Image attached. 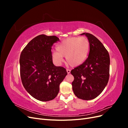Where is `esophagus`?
Instances as JSON below:
<instances>
[{
    "label": "esophagus",
    "mask_w": 128,
    "mask_h": 128,
    "mask_svg": "<svg viewBox=\"0 0 128 128\" xmlns=\"http://www.w3.org/2000/svg\"><path fill=\"white\" fill-rule=\"evenodd\" d=\"M67 72L68 74H69L70 72V70H69V69H67Z\"/></svg>",
    "instance_id": "1"
}]
</instances>
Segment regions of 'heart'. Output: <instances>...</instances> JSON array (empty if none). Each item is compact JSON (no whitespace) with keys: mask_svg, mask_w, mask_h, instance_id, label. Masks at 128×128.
<instances>
[{"mask_svg":"<svg viewBox=\"0 0 128 128\" xmlns=\"http://www.w3.org/2000/svg\"><path fill=\"white\" fill-rule=\"evenodd\" d=\"M90 42L85 37H71L62 40L56 46L57 51H53L52 58L57 64H60L66 57L67 64L78 67L86 61L88 57Z\"/></svg>","mask_w":128,"mask_h":128,"instance_id":"heart-1","label":"heart"}]
</instances>
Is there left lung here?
I'll use <instances>...</instances> for the list:
<instances>
[{
    "label": "left lung",
    "instance_id": "8db88e82",
    "mask_svg": "<svg viewBox=\"0 0 128 128\" xmlns=\"http://www.w3.org/2000/svg\"><path fill=\"white\" fill-rule=\"evenodd\" d=\"M90 42L87 59L70 73L74 80L72 88L75 95L85 100L96 98L105 88L110 77L109 53L100 41L93 34L84 32Z\"/></svg>",
    "mask_w": 128,
    "mask_h": 128
}]
</instances>
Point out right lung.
Returning a JSON list of instances; mask_svg holds the SVG:
<instances>
[{
  "mask_svg": "<svg viewBox=\"0 0 128 128\" xmlns=\"http://www.w3.org/2000/svg\"><path fill=\"white\" fill-rule=\"evenodd\" d=\"M59 40L56 36L40 34L29 42L20 55L23 86L32 97L42 102L54 99L60 84L67 75L66 69L53 64L52 46Z\"/></svg>",
  "mask_w": 128,
  "mask_h": 128,
  "instance_id": "right-lung-1",
  "label": "right lung"
}]
</instances>
